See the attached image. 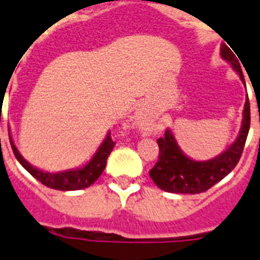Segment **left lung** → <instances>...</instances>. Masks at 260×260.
<instances>
[{"label": "left lung", "mask_w": 260, "mask_h": 260, "mask_svg": "<svg viewBox=\"0 0 260 260\" xmlns=\"http://www.w3.org/2000/svg\"><path fill=\"white\" fill-rule=\"evenodd\" d=\"M233 50V49H232ZM231 48L221 45V57L228 61L245 83L240 61ZM250 128V102L246 98L240 135L226 151L207 161H195L183 155L171 130L158 138V160L150 171V176L158 189L177 194H199L228 176L240 161Z\"/></svg>", "instance_id": "1"}]
</instances>
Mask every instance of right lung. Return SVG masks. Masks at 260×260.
I'll return each instance as SVG.
<instances>
[{"instance_id": "1", "label": "right lung", "mask_w": 260, "mask_h": 260, "mask_svg": "<svg viewBox=\"0 0 260 260\" xmlns=\"http://www.w3.org/2000/svg\"><path fill=\"white\" fill-rule=\"evenodd\" d=\"M9 138H10V144L11 148H13L14 155H15L18 161L22 164V167L28 173H31L32 176L35 177L36 180L40 181L44 186L54 190H62V191L82 190L92 185L99 177L102 176L103 172H104L108 156L112 152L114 144H116L112 141V138H110V133H108L107 138L104 139L102 146L99 147L98 152L93 155V157L91 158V161L84 165L83 168H79V169H75V171L47 173V172L39 171L38 168L32 167L28 161H26L23 158V156L19 153V151L17 150V147L14 146V142L11 139L10 134H9Z\"/></svg>"}]
</instances>
